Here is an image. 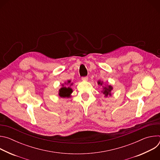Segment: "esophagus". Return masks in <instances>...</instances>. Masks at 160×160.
<instances>
[{"mask_svg":"<svg viewBox=\"0 0 160 160\" xmlns=\"http://www.w3.org/2000/svg\"><path fill=\"white\" fill-rule=\"evenodd\" d=\"M88 79V77H82V80L83 81H87Z\"/></svg>","mask_w":160,"mask_h":160,"instance_id":"34e87169","label":"esophagus"}]
</instances>
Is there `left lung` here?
<instances>
[{"label": "left lung", "mask_w": 160, "mask_h": 160, "mask_svg": "<svg viewBox=\"0 0 160 160\" xmlns=\"http://www.w3.org/2000/svg\"><path fill=\"white\" fill-rule=\"evenodd\" d=\"M98 85H102V82L101 81H98ZM112 90V87L111 85H107V86H102V93H103V94L107 97L108 96H111V91Z\"/></svg>", "instance_id": "1"}]
</instances>
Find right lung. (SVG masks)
<instances>
[{
    "label": "right lung",
    "mask_w": 160,
    "mask_h": 160,
    "mask_svg": "<svg viewBox=\"0 0 160 160\" xmlns=\"http://www.w3.org/2000/svg\"><path fill=\"white\" fill-rule=\"evenodd\" d=\"M65 84L68 85H72L73 83H71V81L70 80H68L67 83H65ZM62 87L60 88L59 90V95L60 97L61 98H66V97H70V94L72 93L73 92V90L70 88V86L66 87L65 85H64L63 84L62 85Z\"/></svg>",
    "instance_id": "obj_1"
}]
</instances>
